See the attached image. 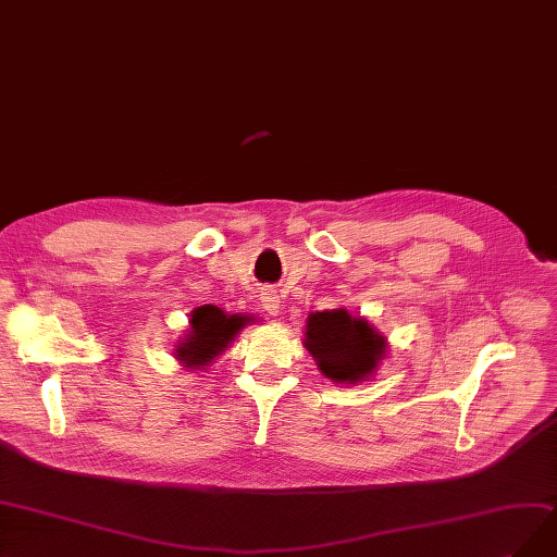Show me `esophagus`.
I'll return each mask as SVG.
<instances>
[{"label": "esophagus", "instance_id": "esophagus-1", "mask_svg": "<svg viewBox=\"0 0 557 557\" xmlns=\"http://www.w3.org/2000/svg\"><path fill=\"white\" fill-rule=\"evenodd\" d=\"M261 305H263V310L271 314V317H280V312H282V298H280L277 292H263L261 294Z\"/></svg>", "mask_w": 557, "mask_h": 557}]
</instances>
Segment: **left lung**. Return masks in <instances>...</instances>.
<instances>
[{"instance_id": "1", "label": "left lung", "mask_w": 557, "mask_h": 557, "mask_svg": "<svg viewBox=\"0 0 557 557\" xmlns=\"http://www.w3.org/2000/svg\"><path fill=\"white\" fill-rule=\"evenodd\" d=\"M302 344L312 354L319 372L342 385L369 381L387 354V339L346 307L307 317Z\"/></svg>"}]
</instances>
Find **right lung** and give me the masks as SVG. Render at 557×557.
Here are the masks:
<instances>
[{
    "label": "right lung",
    "mask_w": 557,
    "mask_h": 557,
    "mask_svg": "<svg viewBox=\"0 0 557 557\" xmlns=\"http://www.w3.org/2000/svg\"><path fill=\"white\" fill-rule=\"evenodd\" d=\"M252 321V314H226L218 305H201L190 312V327L178 337L174 358L190 372L211 367V362L226 351V346Z\"/></svg>",
    "instance_id": "obj_1"
}]
</instances>
